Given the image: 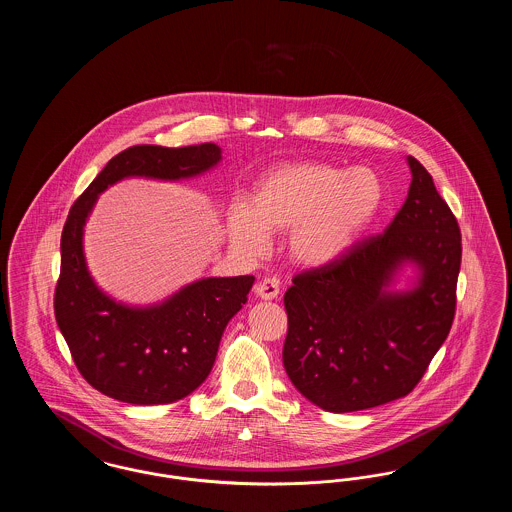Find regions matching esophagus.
Returning a JSON list of instances; mask_svg holds the SVG:
<instances>
[{"label": "esophagus", "instance_id": "1", "mask_svg": "<svg viewBox=\"0 0 512 512\" xmlns=\"http://www.w3.org/2000/svg\"><path fill=\"white\" fill-rule=\"evenodd\" d=\"M255 293H257V297H261L265 301H272L280 293V284L276 278H263L261 282H257Z\"/></svg>", "mask_w": 512, "mask_h": 512}]
</instances>
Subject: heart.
Segmentation results:
<instances>
[{"mask_svg":"<svg viewBox=\"0 0 512 512\" xmlns=\"http://www.w3.org/2000/svg\"><path fill=\"white\" fill-rule=\"evenodd\" d=\"M384 182L368 167L340 169L303 161L268 169L251 197L232 203L228 230L249 255L267 251L272 232H286L295 265L322 268L359 242L384 205Z\"/></svg>","mask_w":512,"mask_h":512,"instance_id":"1","label":"heart"}]
</instances>
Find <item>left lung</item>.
<instances>
[{
  "label": "left lung",
  "instance_id": "left-lung-1",
  "mask_svg": "<svg viewBox=\"0 0 512 512\" xmlns=\"http://www.w3.org/2000/svg\"><path fill=\"white\" fill-rule=\"evenodd\" d=\"M407 165L409 194L384 234L297 274L284 295V368L303 397L330 413L411 393L453 324L461 230L430 172L414 157ZM407 267L414 276L397 289Z\"/></svg>",
  "mask_w": 512,
  "mask_h": 512
}]
</instances>
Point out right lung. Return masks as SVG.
Listing matches in <instances>:
<instances>
[{"label": "right lung", "instance_id": "1", "mask_svg": "<svg viewBox=\"0 0 512 512\" xmlns=\"http://www.w3.org/2000/svg\"><path fill=\"white\" fill-rule=\"evenodd\" d=\"M217 144L128 147L74 201L61 234L55 318L74 365L90 386L130 405L174 403L197 390L215 365L220 338L255 278H199L167 299L128 305L103 292L84 255V226L109 186L124 178L178 182L213 171Z\"/></svg>", "mask_w": 512, "mask_h": 512}]
</instances>
